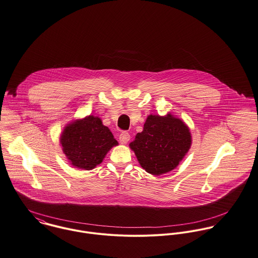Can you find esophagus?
I'll use <instances>...</instances> for the list:
<instances>
[{
	"mask_svg": "<svg viewBox=\"0 0 258 258\" xmlns=\"http://www.w3.org/2000/svg\"><path fill=\"white\" fill-rule=\"evenodd\" d=\"M118 140H119V142H120L121 144H126V143L130 142V140H131V136H130L128 133L122 132V133H120Z\"/></svg>",
	"mask_w": 258,
	"mask_h": 258,
	"instance_id": "obj_1",
	"label": "esophagus"
}]
</instances>
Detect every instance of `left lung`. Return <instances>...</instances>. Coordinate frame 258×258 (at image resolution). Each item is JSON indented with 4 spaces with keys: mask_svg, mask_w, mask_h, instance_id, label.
I'll list each match as a JSON object with an SVG mask.
<instances>
[{
    "mask_svg": "<svg viewBox=\"0 0 258 258\" xmlns=\"http://www.w3.org/2000/svg\"><path fill=\"white\" fill-rule=\"evenodd\" d=\"M192 136L189 126L179 117L149 115L142 133L130 143L141 166L159 176L175 169L189 151Z\"/></svg>",
    "mask_w": 258,
    "mask_h": 258,
    "instance_id": "1",
    "label": "left lung"
}]
</instances>
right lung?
Instances as JSON below:
<instances>
[{
	"label": "right lung",
	"instance_id": "1",
	"mask_svg": "<svg viewBox=\"0 0 258 258\" xmlns=\"http://www.w3.org/2000/svg\"><path fill=\"white\" fill-rule=\"evenodd\" d=\"M62 151L70 165L92 170L118 143L99 116L90 115L67 123L60 136Z\"/></svg>",
	"mask_w": 258,
	"mask_h": 258
}]
</instances>
